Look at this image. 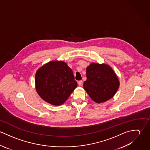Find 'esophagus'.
Masks as SVG:
<instances>
[{
  "label": "esophagus",
  "mask_w": 150,
  "mask_h": 150,
  "mask_svg": "<svg viewBox=\"0 0 150 150\" xmlns=\"http://www.w3.org/2000/svg\"><path fill=\"white\" fill-rule=\"evenodd\" d=\"M83 81L82 80H80V81H78V84H79V86H81L83 85Z\"/></svg>",
  "instance_id": "esophagus-1"
}]
</instances>
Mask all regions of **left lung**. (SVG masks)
Segmentation results:
<instances>
[{
  "instance_id": "1",
  "label": "left lung",
  "mask_w": 150,
  "mask_h": 150,
  "mask_svg": "<svg viewBox=\"0 0 150 150\" xmlns=\"http://www.w3.org/2000/svg\"><path fill=\"white\" fill-rule=\"evenodd\" d=\"M84 88L95 102H105L113 97L120 83L113 70L107 64L92 63L86 68Z\"/></svg>"
}]
</instances>
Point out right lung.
<instances>
[{"label": "right lung", "instance_id": "obj_1", "mask_svg": "<svg viewBox=\"0 0 150 150\" xmlns=\"http://www.w3.org/2000/svg\"><path fill=\"white\" fill-rule=\"evenodd\" d=\"M35 83L39 96L55 106L62 105L77 86L71 69L62 61H51L40 67Z\"/></svg>", "mask_w": 150, "mask_h": 150}]
</instances>
